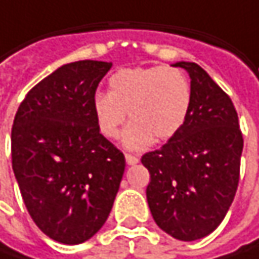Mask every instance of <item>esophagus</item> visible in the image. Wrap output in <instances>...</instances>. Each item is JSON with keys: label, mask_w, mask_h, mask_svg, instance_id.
I'll list each match as a JSON object with an SVG mask.
<instances>
[{"label": "esophagus", "mask_w": 259, "mask_h": 259, "mask_svg": "<svg viewBox=\"0 0 259 259\" xmlns=\"http://www.w3.org/2000/svg\"><path fill=\"white\" fill-rule=\"evenodd\" d=\"M125 160H126L128 164H137L139 163V157L133 155V154H125Z\"/></svg>", "instance_id": "obj_1"}]
</instances>
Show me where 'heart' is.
<instances>
[{"instance_id": "b5f03b06", "label": "heart", "mask_w": 259, "mask_h": 259, "mask_svg": "<svg viewBox=\"0 0 259 259\" xmlns=\"http://www.w3.org/2000/svg\"><path fill=\"white\" fill-rule=\"evenodd\" d=\"M192 107L187 76L174 67L120 69L108 79V93L93 98V116L99 133L117 139L128 119L123 142L131 149H143L152 140L172 139L186 123Z\"/></svg>"}]
</instances>
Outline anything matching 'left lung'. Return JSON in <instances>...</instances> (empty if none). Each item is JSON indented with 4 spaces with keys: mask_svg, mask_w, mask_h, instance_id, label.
I'll list each match as a JSON object with an SVG mask.
<instances>
[{
    "mask_svg": "<svg viewBox=\"0 0 259 259\" xmlns=\"http://www.w3.org/2000/svg\"><path fill=\"white\" fill-rule=\"evenodd\" d=\"M190 75L192 107L183 128L142 164L151 181L146 197L155 223L169 235L193 241L225 219L240 181L243 134L231 98L196 63L180 62Z\"/></svg>",
    "mask_w": 259,
    "mask_h": 259,
    "instance_id": "left-lung-1",
    "label": "left lung"
}]
</instances>
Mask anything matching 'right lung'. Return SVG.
Segmentation results:
<instances>
[{
  "instance_id": "obj_1",
  "label": "right lung",
  "mask_w": 259,
  "mask_h": 259,
  "mask_svg": "<svg viewBox=\"0 0 259 259\" xmlns=\"http://www.w3.org/2000/svg\"><path fill=\"white\" fill-rule=\"evenodd\" d=\"M111 63L63 65L21 102L12 126V167L24 203L50 238L79 244L105 223L123 154L98 130L93 98Z\"/></svg>"
}]
</instances>
